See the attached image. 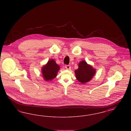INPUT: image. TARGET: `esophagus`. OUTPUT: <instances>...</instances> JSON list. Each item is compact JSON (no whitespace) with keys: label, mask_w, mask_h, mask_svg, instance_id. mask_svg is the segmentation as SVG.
Returning <instances> with one entry per match:
<instances>
[{"label":"esophagus","mask_w":131,"mask_h":131,"mask_svg":"<svg viewBox=\"0 0 131 131\" xmlns=\"http://www.w3.org/2000/svg\"><path fill=\"white\" fill-rule=\"evenodd\" d=\"M65 68L67 70H70L71 69V66L70 65H65Z\"/></svg>","instance_id":"34e87169"}]
</instances>
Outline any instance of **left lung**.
<instances>
[{
	"instance_id": "8db88e82",
	"label": "left lung",
	"mask_w": 131,
	"mask_h": 131,
	"mask_svg": "<svg viewBox=\"0 0 131 131\" xmlns=\"http://www.w3.org/2000/svg\"><path fill=\"white\" fill-rule=\"evenodd\" d=\"M95 73V69L84 60L79 63V68L75 71L77 80L82 84L90 81Z\"/></svg>"
}]
</instances>
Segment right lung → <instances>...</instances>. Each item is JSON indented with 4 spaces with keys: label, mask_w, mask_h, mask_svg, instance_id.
I'll return each instance as SVG.
<instances>
[{
    "label": "right lung",
    "mask_w": 131,
    "mask_h": 131,
    "mask_svg": "<svg viewBox=\"0 0 131 131\" xmlns=\"http://www.w3.org/2000/svg\"><path fill=\"white\" fill-rule=\"evenodd\" d=\"M60 67L53 59H51L42 68V73L46 81H51L55 78Z\"/></svg>",
    "instance_id": "add662e5"
}]
</instances>
